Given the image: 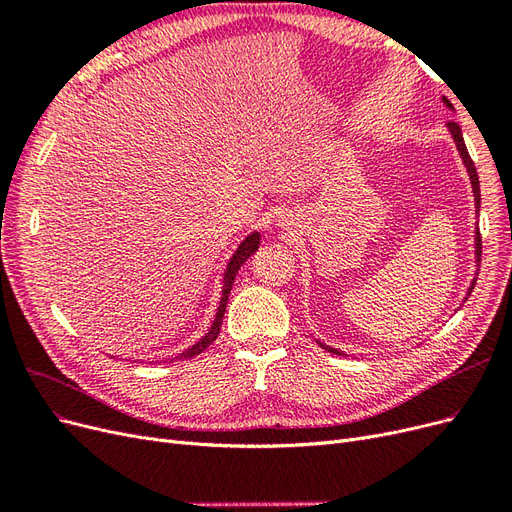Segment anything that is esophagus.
<instances>
[{
    "instance_id": "1",
    "label": "esophagus",
    "mask_w": 512,
    "mask_h": 512,
    "mask_svg": "<svg viewBox=\"0 0 512 512\" xmlns=\"http://www.w3.org/2000/svg\"><path fill=\"white\" fill-rule=\"evenodd\" d=\"M286 222H288V220H286V218H284V220H282V224H286Z\"/></svg>"
}]
</instances>
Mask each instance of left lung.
<instances>
[{
    "instance_id": "obj_1",
    "label": "left lung",
    "mask_w": 512,
    "mask_h": 512,
    "mask_svg": "<svg viewBox=\"0 0 512 512\" xmlns=\"http://www.w3.org/2000/svg\"><path fill=\"white\" fill-rule=\"evenodd\" d=\"M444 102H446V106H451V104H448V100H444ZM448 130H451L453 141H455V145H457V149H459V156H461L463 164H466V168H468V175H470V181H472V190H474V203H476V211H478V207H480V185H478L476 166H474V162H472V158H470L466 143H463L459 123H457V121H451V123H448ZM480 245H483V243H480V232H476V262H478V267H480V254H483V247H480ZM474 286H476V280L472 282V286H470V290H468V297H470V292H472ZM468 297H466V301H468ZM320 346H322L324 350L333 352V354H342V352L331 348V346H324V344H320Z\"/></svg>"
}]
</instances>
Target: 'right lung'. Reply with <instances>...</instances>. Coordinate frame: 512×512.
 Masks as SVG:
<instances>
[{
  "label": "right lung",
  "instance_id": "obj_1",
  "mask_svg": "<svg viewBox=\"0 0 512 512\" xmlns=\"http://www.w3.org/2000/svg\"><path fill=\"white\" fill-rule=\"evenodd\" d=\"M258 245H260V235H258V232H252L250 237H245V239H243V243L239 245V250H237L235 254H232V258H230V262H228V267H226V273H224V286H222L220 307H218V314H215V320H213V324H211V329H209V333H207L203 339H200V342H196L192 348H188L185 352H181V354L177 356L179 361H183V359H192V356H196V354H200L203 350H207V348H209V344H213L215 339H218V335H220V327H222V318H224V312H226L228 294H230V290H232V284H235L237 271L241 269L243 262L258 250Z\"/></svg>",
  "mask_w": 512,
  "mask_h": 512
}]
</instances>
